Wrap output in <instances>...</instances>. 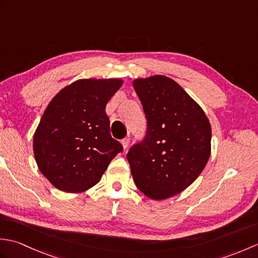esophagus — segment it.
Masks as SVG:
<instances>
[{
    "label": "esophagus",
    "mask_w": 258,
    "mask_h": 258,
    "mask_svg": "<svg viewBox=\"0 0 258 258\" xmlns=\"http://www.w3.org/2000/svg\"><path fill=\"white\" fill-rule=\"evenodd\" d=\"M122 145H123V149L126 150L127 147L130 146V139L128 138H125L124 140H122Z\"/></svg>",
    "instance_id": "34e87169"
}]
</instances>
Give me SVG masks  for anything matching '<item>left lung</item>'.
Masks as SVG:
<instances>
[{
	"instance_id": "1",
	"label": "left lung",
	"mask_w": 258,
	"mask_h": 258,
	"mask_svg": "<svg viewBox=\"0 0 258 258\" xmlns=\"http://www.w3.org/2000/svg\"><path fill=\"white\" fill-rule=\"evenodd\" d=\"M147 119L141 144L127 161L138 188L162 201L179 194L200 176L211 156L212 127L203 108L165 75L133 81Z\"/></svg>"
}]
</instances>
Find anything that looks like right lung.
<instances>
[{"label":"right lung","mask_w":258,"mask_h":258,"mask_svg":"<svg viewBox=\"0 0 258 258\" xmlns=\"http://www.w3.org/2000/svg\"><path fill=\"white\" fill-rule=\"evenodd\" d=\"M123 82L78 80L48 103L33 136V152L38 169L54 187L74 194L90 189L123 151L109 134L105 113Z\"/></svg>","instance_id":"right-lung-1"}]
</instances>
